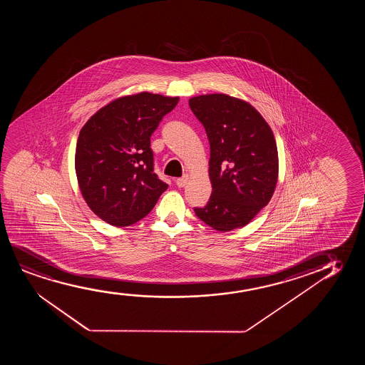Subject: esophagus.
Wrapping results in <instances>:
<instances>
[{
	"label": "esophagus",
	"instance_id": "obj_1",
	"mask_svg": "<svg viewBox=\"0 0 365 365\" xmlns=\"http://www.w3.org/2000/svg\"><path fill=\"white\" fill-rule=\"evenodd\" d=\"M187 182H188V175H185L183 177H180V178L175 180V185L182 188V187H185L187 185Z\"/></svg>",
	"mask_w": 365,
	"mask_h": 365
}]
</instances>
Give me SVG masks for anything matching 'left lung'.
Returning <instances> with one entry per match:
<instances>
[{
	"label": "left lung",
	"mask_w": 365,
	"mask_h": 365,
	"mask_svg": "<svg viewBox=\"0 0 365 365\" xmlns=\"http://www.w3.org/2000/svg\"><path fill=\"white\" fill-rule=\"evenodd\" d=\"M190 107L210 140L212 195L195 215L220 232L248 225L274 193L278 150L259 112L223 93L198 96Z\"/></svg>",
	"instance_id": "obj_1"
}]
</instances>
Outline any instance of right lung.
<instances>
[{
    "mask_svg": "<svg viewBox=\"0 0 365 365\" xmlns=\"http://www.w3.org/2000/svg\"><path fill=\"white\" fill-rule=\"evenodd\" d=\"M178 97L142 92L110 102L87 120L76 145V175L101 220L127 227L153 210L168 185L155 173L150 135Z\"/></svg>",
    "mask_w": 365,
    "mask_h": 365,
    "instance_id": "1",
    "label": "right lung"
}]
</instances>
